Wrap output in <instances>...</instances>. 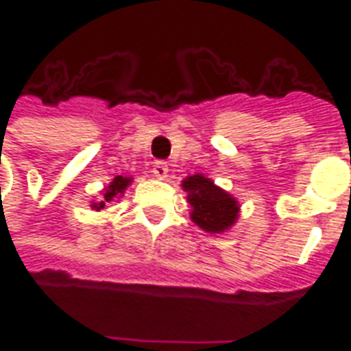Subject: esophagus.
<instances>
[{"instance_id": "obj_1", "label": "esophagus", "mask_w": 351, "mask_h": 351, "mask_svg": "<svg viewBox=\"0 0 351 351\" xmlns=\"http://www.w3.org/2000/svg\"><path fill=\"white\" fill-rule=\"evenodd\" d=\"M152 173L156 178H161V180H163V178H167V175H169L167 163H165V161H156L152 167Z\"/></svg>"}]
</instances>
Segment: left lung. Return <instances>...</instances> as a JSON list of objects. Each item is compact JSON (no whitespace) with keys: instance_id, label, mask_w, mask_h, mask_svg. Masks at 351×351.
<instances>
[{"instance_id":"obj_1","label":"left lung","mask_w":351,"mask_h":351,"mask_svg":"<svg viewBox=\"0 0 351 351\" xmlns=\"http://www.w3.org/2000/svg\"><path fill=\"white\" fill-rule=\"evenodd\" d=\"M184 191H188L191 205V221L206 233H223L239 218L241 206L233 195L218 188L203 175H191L182 180Z\"/></svg>"}]
</instances>
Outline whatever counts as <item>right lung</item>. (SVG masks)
I'll list each match as a JSON object with an SVG mask.
<instances>
[{"label":"right lung","mask_w":351,"mask_h":351,"mask_svg":"<svg viewBox=\"0 0 351 351\" xmlns=\"http://www.w3.org/2000/svg\"><path fill=\"white\" fill-rule=\"evenodd\" d=\"M131 182H133V178H131V176H122V175L116 176L114 180L105 188V191H103V197H101L99 203H92V208H95V210L105 208L108 203H112L116 197H120Z\"/></svg>","instance_id":"obj_1"}]
</instances>
